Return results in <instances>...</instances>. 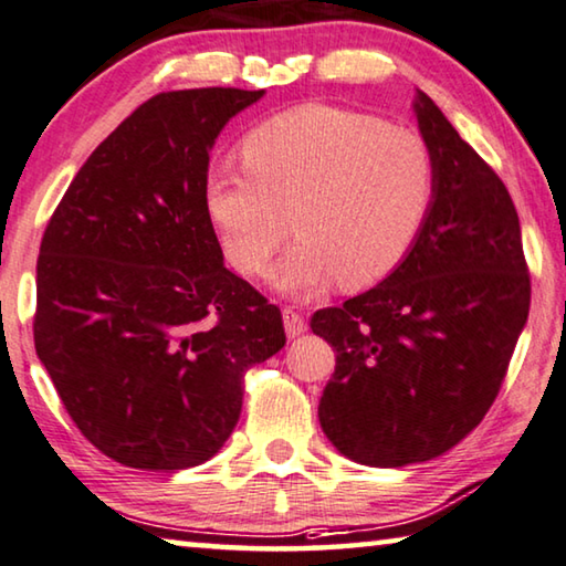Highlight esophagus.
<instances>
[{"instance_id": "esophagus-1", "label": "esophagus", "mask_w": 566, "mask_h": 566, "mask_svg": "<svg viewBox=\"0 0 566 566\" xmlns=\"http://www.w3.org/2000/svg\"><path fill=\"white\" fill-rule=\"evenodd\" d=\"M282 319H284L286 337H300V335H304V332H307V322H304V317L300 315L297 310L284 307L282 310Z\"/></svg>"}]
</instances>
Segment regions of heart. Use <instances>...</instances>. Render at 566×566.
<instances>
[{"label":"heart","mask_w":566,"mask_h":566,"mask_svg":"<svg viewBox=\"0 0 566 566\" xmlns=\"http://www.w3.org/2000/svg\"><path fill=\"white\" fill-rule=\"evenodd\" d=\"M433 196V156L408 128L329 105H302L259 125L244 166L206 178V206L223 254L262 274L292 231L302 237L272 272L280 290L310 297L337 280L360 290L406 256Z\"/></svg>","instance_id":"b5f03b06"}]
</instances>
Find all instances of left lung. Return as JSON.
I'll return each instance as SVG.
<instances>
[{
    "mask_svg": "<svg viewBox=\"0 0 566 566\" xmlns=\"http://www.w3.org/2000/svg\"><path fill=\"white\" fill-rule=\"evenodd\" d=\"M420 136L433 196L406 259L343 307L312 315L335 349L319 426L349 461H430L476 428L506 378L532 302L506 186L426 93Z\"/></svg>",
    "mask_w": 566,
    "mask_h": 566,
    "instance_id": "obj_1",
    "label": "left lung"
}]
</instances>
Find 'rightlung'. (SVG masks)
<instances>
[{
  "mask_svg": "<svg viewBox=\"0 0 566 566\" xmlns=\"http://www.w3.org/2000/svg\"><path fill=\"white\" fill-rule=\"evenodd\" d=\"M262 95H154L93 150L44 229L34 349L80 433L130 469L217 455L247 370L286 343L280 307L223 266L206 206L213 140Z\"/></svg>",
  "mask_w": 566,
  "mask_h": 566,
  "instance_id": "add662e5",
  "label": "right lung"
}]
</instances>
